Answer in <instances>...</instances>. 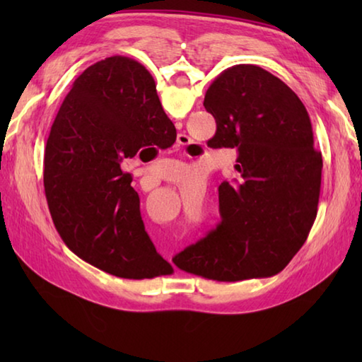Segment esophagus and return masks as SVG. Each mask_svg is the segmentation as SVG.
<instances>
[{
    "label": "esophagus",
    "instance_id": "1",
    "mask_svg": "<svg viewBox=\"0 0 362 362\" xmlns=\"http://www.w3.org/2000/svg\"><path fill=\"white\" fill-rule=\"evenodd\" d=\"M189 142V139H188V136H185V134H180L179 136V145H187Z\"/></svg>",
    "mask_w": 362,
    "mask_h": 362
}]
</instances>
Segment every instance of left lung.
<instances>
[{"label": "left lung", "instance_id": "8db88e82", "mask_svg": "<svg viewBox=\"0 0 362 362\" xmlns=\"http://www.w3.org/2000/svg\"><path fill=\"white\" fill-rule=\"evenodd\" d=\"M204 108L217 131L207 145L236 148L240 177L218 187L220 223L174 257L206 279L268 278L292 260L315 223L322 156L297 94L257 65H235L214 79Z\"/></svg>", "mask_w": 362, "mask_h": 362}]
</instances>
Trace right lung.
<instances>
[{
	"mask_svg": "<svg viewBox=\"0 0 362 362\" xmlns=\"http://www.w3.org/2000/svg\"><path fill=\"white\" fill-rule=\"evenodd\" d=\"M175 126L155 79L136 60L107 57L86 69L59 108L45 148V192L71 252L126 279L174 272L146 235L127 158L169 148Z\"/></svg>",
	"mask_w": 362,
	"mask_h": 362,
	"instance_id": "1",
	"label": "right lung"
}]
</instances>
